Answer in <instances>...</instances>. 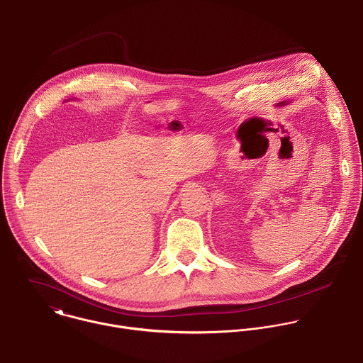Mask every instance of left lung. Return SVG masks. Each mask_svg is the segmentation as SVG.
I'll return each mask as SVG.
<instances>
[{"label":"left lung","mask_w":363,"mask_h":363,"mask_svg":"<svg viewBox=\"0 0 363 363\" xmlns=\"http://www.w3.org/2000/svg\"><path fill=\"white\" fill-rule=\"evenodd\" d=\"M283 104H284V103H283Z\"/></svg>","instance_id":"8db88e82"}]
</instances>
